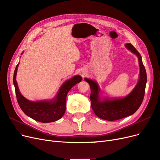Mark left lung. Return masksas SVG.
<instances>
[{
    "label": "left lung",
    "mask_w": 160,
    "mask_h": 160,
    "mask_svg": "<svg viewBox=\"0 0 160 160\" xmlns=\"http://www.w3.org/2000/svg\"><path fill=\"white\" fill-rule=\"evenodd\" d=\"M125 46L138 56L140 68V79L130 94L121 99L113 100L106 99L104 101H100L98 96L99 88L97 84L92 80L84 79L90 86V98L92 110L98 117L108 121L118 120L134 114L141 106L145 94L147 75L142 60V56L132 44L128 43Z\"/></svg>",
    "instance_id": "1"
}]
</instances>
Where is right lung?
<instances>
[{"instance_id": "1", "label": "right lung", "mask_w": 160, "mask_h": 160, "mask_svg": "<svg viewBox=\"0 0 160 160\" xmlns=\"http://www.w3.org/2000/svg\"><path fill=\"white\" fill-rule=\"evenodd\" d=\"M18 66V64L14 72L13 83L18 104L23 112L34 120L42 123L52 122L60 119L66 111L67 94L74 85L81 82L82 77L76 76L66 81L61 86L56 99L52 101L30 102L26 99L19 92L16 80Z\"/></svg>"}]
</instances>
